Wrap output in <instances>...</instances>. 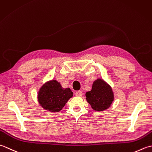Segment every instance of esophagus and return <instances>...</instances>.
Segmentation results:
<instances>
[{
  "mask_svg": "<svg viewBox=\"0 0 152 152\" xmlns=\"http://www.w3.org/2000/svg\"><path fill=\"white\" fill-rule=\"evenodd\" d=\"M75 95L77 96H83V92L81 91H78L75 92Z\"/></svg>",
  "mask_w": 152,
  "mask_h": 152,
  "instance_id": "1",
  "label": "esophagus"
}]
</instances>
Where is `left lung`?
<instances>
[{"instance_id": "left-lung-1", "label": "left lung", "mask_w": 152, "mask_h": 152, "mask_svg": "<svg viewBox=\"0 0 152 152\" xmlns=\"http://www.w3.org/2000/svg\"><path fill=\"white\" fill-rule=\"evenodd\" d=\"M86 100L96 111L107 109L113 101V94L110 85L102 79H97L93 83L91 91L85 94Z\"/></svg>"}]
</instances>
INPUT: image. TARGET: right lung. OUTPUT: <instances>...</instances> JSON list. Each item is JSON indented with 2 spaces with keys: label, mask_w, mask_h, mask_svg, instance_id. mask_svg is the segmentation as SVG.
<instances>
[{
  "label": "right lung",
  "mask_w": 152,
  "mask_h": 152,
  "mask_svg": "<svg viewBox=\"0 0 152 152\" xmlns=\"http://www.w3.org/2000/svg\"><path fill=\"white\" fill-rule=\"evenodd\" d=\"M72 96L73 92L70 88H63L60 83L52 80L46 83L40 89L38 100L45 110L58 112L62 110L68 100Z\"/></svg>",
  "instance_id": "obj_1"
}]
</instances>
